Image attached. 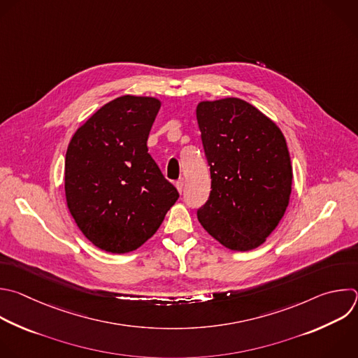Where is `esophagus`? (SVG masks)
Wrapping results in <instances>:
<instances>
[{
  "label": "esophagus",
  "mask_w": 358,
  "mask_h": 358,
  "mask_svg": "<svg viewBox=\"0 0 358 358\" xmlns=\"http://www.w3.org/2000/svg\"><path fill=\"white\" fill-rule=\"evenodd\" d=\"M176 187H177L178 192H180V194H182V191H184V180H182V178H181V180H178V181H177V184H176Z\"/></svg>",
  "instance_id": "34e87169"
}]
</instances>
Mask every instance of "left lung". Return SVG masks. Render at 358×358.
<instances>
[{
	"label": "left lung",
	"mask_w": 358,
	"mask_h": 358,
	"mask_svg": "<svg viewBox=\"0 0 358 358\" xmlns=\"http://www.w3.org/2000/svg\"><path fill=\"white\" fill-rule=\"evenodd\" d=\"M196 121L212 188L198 220L226 249L253 250L274 231L289 203L287 141L268 116L234 96L201 101Z\"/></svg>",
	"instance_id": "1"
}]
</instances>
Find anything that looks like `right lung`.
Wrapping results in <instances>:
<instances>
[{"instance_id":"1","label":"right lung","mask_w":358,"mask_h":358,"mask_svg":"<svg viewBox=\"0 0 358 358\" xmlns=\"http://www.w3.org/2000/svg\"><path fill=\"white\" fill-rule=\"evenodd\" d=\"M160 106L155 96H117L92 113L69 143L67 208L87 239L108 253L145 245L180 196L148 152Z\"/></svg>"}]
</instances>
